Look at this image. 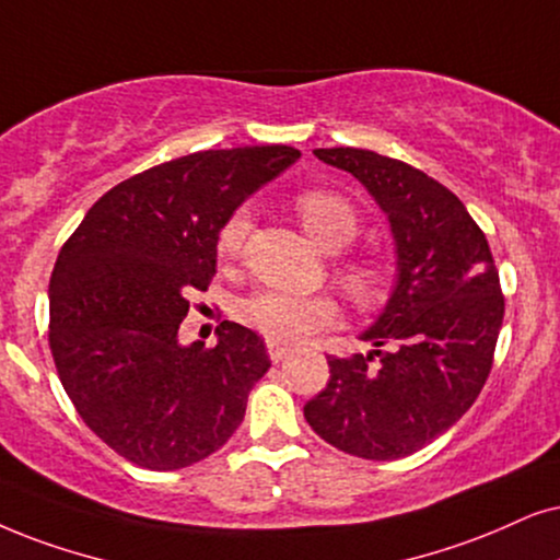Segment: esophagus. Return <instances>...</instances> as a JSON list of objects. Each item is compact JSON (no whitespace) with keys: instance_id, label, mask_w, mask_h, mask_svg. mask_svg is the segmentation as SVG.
Listing matches in <instances>:
<instances>
[{"instance_id":"obj_1","label":"esophagus","mask_w":560,"mask_h":560,"mask_svg":"<svg viewBox=\"0 0 560 560\" xmlns=\"http://www.w3.org/2000/svg\"><path fill=\"white\" fill-rule=\"evenodd\" d=\"M266 349H268V359H271L273 364H279L281 359H284L287 353L292 351V349H289V346H284V343H276V341H266Z\"/></svg>"}]
</instances>
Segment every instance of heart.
I'll list each match as a JSON object with an SVG mask.
<instances>
[{"instance_id":"1","label":"heart","mask_w":560,"mask_h":560,"mask_svg":"<svg viewBox=\"0 0 560 560\" xmlns=\"http://www.w3.org/2000/svg\"><path fill=\"white\" fill-rule=\"evenodd\" d=\"M294 211L304 232L323 250L338 253L357 237L359 217L357 209L343 196L332 190H302L294 198ZM250 219L245 211H235L228 219L217 240V253L222 260L235 258L245 243ZM343 281L359 300H372L380 292V271L366 260H353L343 268ZM240 320L268 341L296 343L317 330L330 328L338 320V304L325 294H296L287 289H264L240 302Z\"/></svg>"}]
</instances>
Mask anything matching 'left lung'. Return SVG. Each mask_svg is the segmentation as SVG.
Returning a JSON list of instances; mask_svg holds the SVG:
<instances>
[{
	"mask_svg": "<svg viewBox=\"0 0 560 560\" xmlns=\"http://www.w3.org/2000/svg\"><path fill=\"white\" fill-rule=\"evenodd\" d=\"M315 158L351 173L387 217L395 287L359 336L374 349L328 357L330 380L307 400L304 419L349 455H413L483 390L504 320L499 271L465 203L427 173L353 147Z\"/></svg>",
	"mask_w": 560,
	"mask_h": 560,
	"instance_id": "8db88e82",
	"label": "left lung"
}]
</instances>
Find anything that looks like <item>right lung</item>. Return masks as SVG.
Segmentation results:
<instances>
[{
	"instance_id": "add662e5",
	"label": "right lung",
	"mask_w": 560,
	"mask_h": 560,
	"mask_svg": "<svg viewBox=\"0 0 560 560\" xmlns=\"http://www.w3.org/2000/svg\"><path fill=\"white\" fill-rule=\"evenodd\" d=\"M300 160L287 144L162 162L97 198L56 258L48 343L82 421L139 468L209 457L271 366L264 338L224 320L214 349L180 343L188 294L217 273L219 230Z\"/></svg>"
}]
</instances>
